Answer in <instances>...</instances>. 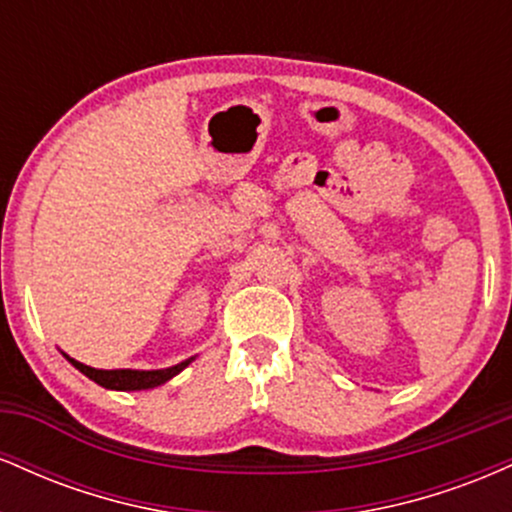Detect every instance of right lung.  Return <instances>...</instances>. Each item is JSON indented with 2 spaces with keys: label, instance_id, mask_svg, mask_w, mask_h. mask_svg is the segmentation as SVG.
<instances>
[{
  "label": "right lung",
  "instance_id": "right-lung-1",
  "mask_svg": "<svg viewBox=\"0 0 512 512\" xmlns=\"http://www.w3.org/2000/svg\"><path fill=\"white\" fill-rule=\"evenodd\" d=\"M67 356V354H64ZM67 361L72 363L76 370L91 378L93 383H98L101 387H108V390H151V387H158L163 383H168L170 378L180 373L182 368H187L192 363V358L187 361L178 363V366H170V368H161V370H132V368H120V370H98L91 366H84V363L74 361V358L67 356Z\"/></svg>",
  "mask_w": 512,
  "mask_h": 512
}]
</instances>
